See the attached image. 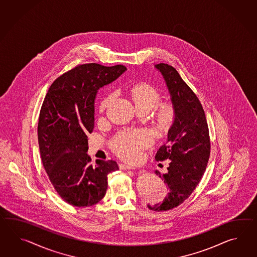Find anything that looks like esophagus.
I'll use <instances>...</instances> for the list:
<instances>
[{"label": "esophagus", "mask_w": 257, "mask_h": 257, "mask_svg": "<svg viewBox=\"0 0 257 257\" xmlns=\"http://www.w3.org/2000/svg\"><path fill=\"white\" fill-rule=\"evenodd\" d=\"M119 169L136 170L138 169V168H137V167H135V166H131V165H127V164H124V163H120V164H119Z\"/></svg>", "instance_id": "esophagus-1"}]
</instances>
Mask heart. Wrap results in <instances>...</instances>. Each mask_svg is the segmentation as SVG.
<instances>
[{
	"instance_id": "1",
	"label": "heart",
	"mask_w": 257,
	"mask_h": 257,
	"mask_svg": "<svg viewBox=\"0 0 257 257\" xmlns=\"http://www.w3.org/2000/svg\"><path fill=\"white\" fill-rule=\"evenodd\" d=\"M132 95L137 106H147L153 108L160 102V94L150 84H138L132 89ZM113 98L109 94L101 103V109H104ZM174 109L169 104H163L159 107L158 119L161 123H168L173 118ZM151 133L147 130L124 132L119 135L113 141V149L122 159L136 161L141 155V151L151 144Z\"/></svg>"
}]
</instances>
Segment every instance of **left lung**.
Listing matches in <instances>:
<instances>
[{"instance_id":"1","label":"left lung","mask_w":257,"mask_h":257,"mask_svg":"<svg viewBox=\"0 0 257 257\" xmlns=\"http://www.w3.org/2000/svg\"><path fill=\"white\" fill-rule=\"evenodd\" d=\"M154 67L163 75L174 108L167 140L155 156L158 162L171 160L166 174L155 171L169 193L163 202L148 204L152 211L163 212L183 203L200 183L210 156V138L205 113L193 91L172 66L160 63Z\"/></svg>"}]
</instances>
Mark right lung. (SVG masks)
<instances>
[{
    "label": "right lung",
    "mask_w": 257,
    "mask_h": 257,
    "mask_svg": "<svg viewBox=\"0 0 257 257\" xmlns=\"http://www.w3.org/2000/svg\"><path fill=\"white\" fill-rule=\"evenodd\" d=\"M125 70L122 65H80L58 77L45 95L38 122L42 162L57 193L73 206L99 202L106 194L107 175L119 169L112 160L90 163L87 136L94 131L98 90Z\"/></svg>",
    "instance_id": "obj_1"
}]
</instances>
